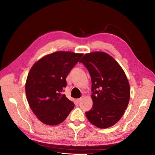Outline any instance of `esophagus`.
<instances>
[{
	"label": "esophagus",
	"mask_w": 155,
	"mask_h": 155,
	"mask_svg": "<svg viewBox=\"0 0 155 155\" xmlns=\"http://www.w3.org/2000/svg\"><path fill=\"white\" fill-rule=\"evenodd\" d=\"M82 101V98H79V99H76V102L78 103V104H79L81 101Z\"/></svg>",
	"instance_id": "obj_1"
}]
</instances>
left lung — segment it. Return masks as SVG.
<instances>
[{"mask_svg": "<svg viewBox=\"0 0 155 155\" xmlns=\"http://www.w3.org/2000/svg\"><path fill=\"white\" fill-rule=\"evenodd\" d=\"M92 81V107L86 112L89 121L99 128L114 125L122 118L130 97L129 82L115 59L102 51L86 53L82 58Z\"/></svg>", "mask_w": 155, "mask_h": 155, "instance_id": "1", "label": "left lung"}]
</instances>
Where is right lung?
<instances>
[{"mask_svg":"<svg viewBox=\"0 0 155 155\" xmlns=\"http://www.w3.org/2000/svg\"><path fill=\"white\" fill-rule=\"evenodd\" d=\"M82 53L58 51L45 55L31 68L25 83L27 99L31 109L42 123H62L74 107L62 93L66 78Z\"/></svg>","mask_w":155,"mask_h":155,"instance_id":"1","label":"right lung"}]
</instances>
